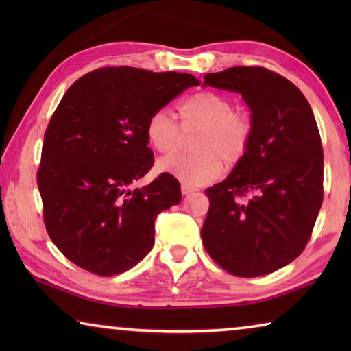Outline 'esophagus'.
<instances>
[{"label":"esophagus","instance_id":"1","mask_svg":"<svg viewBox=\"0 0 351 351\" xmlns=\"http://www.w3.org/2000/svg\"><path fill=\"white\" fill-rule=\"evenodd\" d=\"M195 187H192V186H189V184H182L181 186V192H182V195H190L192 192H195Z\"/></svg>","mask_w":351,"mask_h":351}]
</instances>
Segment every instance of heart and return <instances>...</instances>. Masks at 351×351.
I'll return each mask as SVG.
<instances>
[{
  "mask_svg": "<svg viewBox=\"0 0 351 351\" xmlns=\"http://www.w3.org/2000/svg\"><path fill=\"white\" fill-rule=\"evenodd\" d=\"M180 125L167 111H154L148 117L145 136L158 153L170 154L180 148L184 133L197 132L193 153L173 154L159 161L158 169L189 186H203L215 181L228 167H235L247 154L254 136V123L245 111L223 94L198 91L178 105Z\"/></svg>",
  "mask_w": 351,
  "mask_h": 351,
  "instance_id": "heart-1",
  "label": "heart"
}]
</instances>
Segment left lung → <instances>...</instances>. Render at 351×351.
<instances>
[{"mask_svg":"<svg viewBox=\"0 0 351 351\" xmlns=\"http://www.w3.org/2000/svg\"><path fill=\"white\" fill-rule=\"evenodd\" d=\"M206 85L241 94L252 111L254 136L232 173L206 189L210 206L203 245L232 276L269 274L302 254L322 206L324 150L316 119L299 88L266 68L206 74Z\"/></svg>","mask_w":351,"mask_h":351,"instance_id":"8db88e82","label":"left lung"}]
</instances>
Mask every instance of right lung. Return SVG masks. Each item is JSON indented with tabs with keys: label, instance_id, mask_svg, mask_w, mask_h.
<instances>
[{
	"label": "right lung",
	"instance_id": "1",
	"mask_svg": "<svg viewBox=\"0 0 351 351\" xmlns=\"http://www.w3.org/2000/svg\"><path fill=\"white\" fill-rule=\"evenodd\" d=\"M199 82L192 74L108 66L75 80L45 132L37 184L47 234L68 260L110 277L150 252L158 213L181 201L176 178L153 167L148 117Z\"/></svg>",
	"mask_w": 351,
	"mask_h": 351
}]
</instances>
